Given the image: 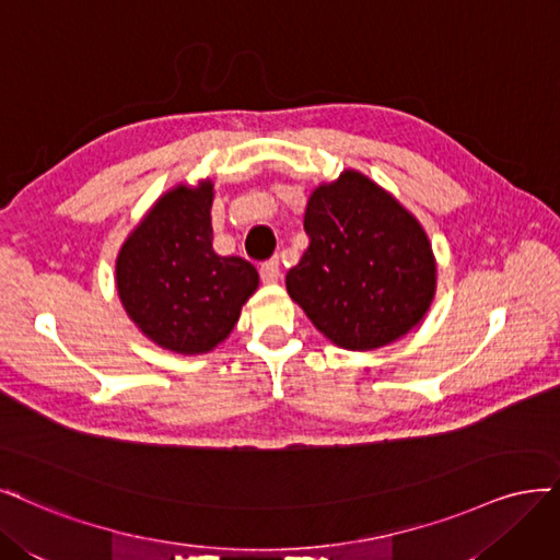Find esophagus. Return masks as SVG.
<instances>
[{
	"instance_id": "34e87169",
	"label": "esophagus",
	"mask_w": 560,
	"mask_h": 560,
	"mask_svg": "<svg viewBox=\"0 0 560 560\" xmlns=\"http://www.w3.org/2000/svg\"><path fill=\"white\" fill-rule=\"evenodd\" d=\"M260 279L265 283H277L281 279V267H279V260L272 258L260 265Z\"/></svg>"
}]
</instances>
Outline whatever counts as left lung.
<instances>
[{"label":"left lung","instance_id":"8db88e82","mask_svg":"<svg viewBox=\"0 0 560 560\" xmlns=\"http://www.w3.org/2000/svg\"><path fill=\"white\" fill-rule=\"evenodd\" d=\"M310 246L285 288L332 345L372 351L417 328L435 298L438 267L421 223L355 170L306 202Z\"/></svg>","mask_w":560,"mask_h":560}]
</instances>
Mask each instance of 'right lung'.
Returning a JSON list of instances; mask_svg holds the SVG:
<instances>
[{
  "label": "right lung",
  "instance_id": "add662e5",
  "mask_svg": "<svg viewBox=\"0 0 560 560\" xmlns=\"http://www.w3.org/2000/svg\"><path fill=\"white\" fill-rule=\"evenodd\" d=\"M213 184L176 186L120 246L116 288L135 326L158 347L209 353L232 332L256 293V267L213 250Z\"/></svg>",
  "mask_w": 560,
  "mask_h": 560
}]
</instances>
